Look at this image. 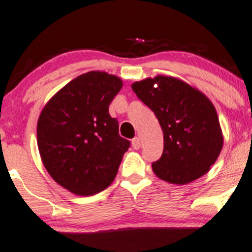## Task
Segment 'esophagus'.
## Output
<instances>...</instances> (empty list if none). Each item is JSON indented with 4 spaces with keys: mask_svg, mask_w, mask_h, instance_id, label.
Returning <instances> with one entry per match:
<instances>
[{
    "mask_svg": "<svg viewBox=\"0 0 252 252\" xmlns=\"http://www.w3.org/2000/svg\"><path fill=\"white\" fill-rule=\"evenodd\" d=\"M140 145H141V143H140L139 138L135 137V138H133V139H132V148H133L134 150H139Z\"/></svg>",
    "mask_w": 252,
    "mask_h": 252,
    "instance_id": "1",
    "label": "esophagus"
}]
</instances>
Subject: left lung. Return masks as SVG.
Wrapping results in <instances>:
<instances>
[{
  "label": "left lung",
  "mask_w": 252,
  "mask_h": 252,
  "mask_svg": "<svg viewBox=\"0 0 252 252\" xmlns=\"http://www.w3.org/2000/svg\"><path fill=\"white\" fill-rule=\"evenodd\" d=\"M132 89L163 129L164 149L152 163L155 174L166 182L186 185L210 170L222 148L211 101L185 82L165 76L135 82Z\"/></svg>",
  "instance_id": "obj_1"
}]
</instances>
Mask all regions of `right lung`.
<instances>
[{
	"label": "right lung",
	"mask_w": 252,
	"mask_h": 252,
	"mask_svg": "<svg viewBox=\"0 0 252 252\" xmlns=\"http://www.w3.org/2000/svg\"><path fill=\"white\" fill-rule=\"evenodd\" d=\"M123 82L106 72L78 76L53 96L38 121V148L53 180L77 195H93L113 182L128 150L109 104Z\"/></svg>",
	"instance_id": "add662e5"
}]
</instances>
